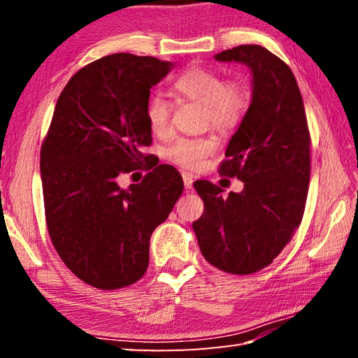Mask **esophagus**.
I'll return each instance as SVG.
<instances>
[{
  "instance_id": "1",
  "label": "esophagus",
  "mask_w": 358,
  "mask_h": 358,
  "mask_svg": "<svg viewBox=\"0 0 358 358\" xmlns=\"http://www.w3.org/2000/svg\"><path fill=\"white\" fill-rule=\"evenodd\" d=\"M183 183L186 189H191L194 183V175L189 172H183Z\"/></svg>"
}]
</instances>
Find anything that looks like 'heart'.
Wrapping results in <instances>:
<instances>
[{"instance_id":"obj_1","label":"heart","mask_w":358,"mask_h":358,"mask_svg":"<svg viewBox=\"0 0 358 358\" xmlns=\"http://www.w3.org/2000/svg\"><path fill=\"white\" fill-rule=\"evenodd\" d=\"M173 92L181 99L203 106L205 120L220 132L234 131L245 118L250 107V92L237 78L224 80L221 74L201 66H192L175 78ZM145 120L155 136H167L171 131V106L159 94L150 96L145 104ZM216 150L213 137H180L164 156L172 164L183 169H197L205 157Z\"/></svg>"}]
</instances>
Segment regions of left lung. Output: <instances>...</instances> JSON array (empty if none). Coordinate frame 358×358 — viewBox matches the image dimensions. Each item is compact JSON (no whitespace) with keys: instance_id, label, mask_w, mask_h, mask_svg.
<instances>
[{"instance_id":"obj_1","label":"left lung","mask_w":358,"mask_h":358,"mask_svg":"<svg viewBox=\"0 0 358 358\" xmlns=\"http://www.w3.org/2000/svg\"><path fill=\"white\" fill-rule=\"evenodd\" d=\"M252 72V101L230 138L220 175L243 181L222 197L220 186L194 187L203 215L192 222L207 262L230 275H251L273 262L299 229L311 173V137L303 99L289 66L260 45L216 55Z\"/></svg>"}]
</instances>
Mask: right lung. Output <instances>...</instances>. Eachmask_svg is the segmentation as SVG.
Instances as JSON below:
<instances>
[{
  "instance_id": "1",
  "label": "right lung",
  "mask_w": 358,
  "mask_h": 358,
  "mask_svg": "<svg viewBox=\"0 0 358 358\" xmlns=\"http://www.w3.org/2000/svg\"><path fill=\"white\" fill-rule=\"evenodd\" d=\"M171 62L115 53L77 71L57 101L41 147L50 240L66 266L101 290L131 286L148 268L150 237L183 192L161 164L129 189L118 177L141 169L151 145L145 120L150 90Z\"/></svg>"
}]
</instances>
